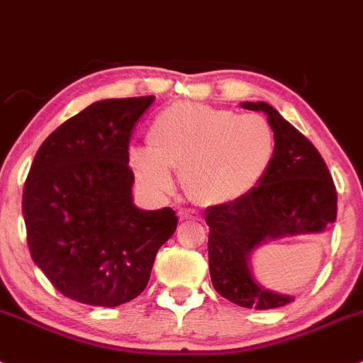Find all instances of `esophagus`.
<instances>
[{"label":"esophagus","instance_id":"esophagus-1","mask_svg":"<svg viewBox=\"0 0 363 363\" xmlns=\"http://www.w3.org/2000/svg\"><path fill=\"white\" fill-rule=\"evenodd\" d=\"M179 217H181V220H188V219H199V212H195V210H188V208H184V210H181L179 212Z\"/></svg>","mask_w":363,"mask_h":363}]
</instances>
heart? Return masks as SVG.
Segmentation results:
<instances>
[{"label": "heart", "mask_w": 363, "mask_h": 363, "mask_svg": "<svg viewBox=\"0 0 363 363\" xmlns=\"http://www.w3.org/2000/svg\"><path fill=\"white\" fill-rule=\"evenodd\" d=\"M147 150L131 151V168L146 188L172 190L173 172L195 204L223 206L263 182L276 159V135L261 115L175 102L151 122Z\"/></svg>", "instance_id": "obj_1"}]
</instances>
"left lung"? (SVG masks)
<instances>
[{
  "label": "left lung",
  "mask_w": 363,
  "mask_h": 363,
  "mask_svg": "<svg viewBox=\"0 0 363 363\" xmlns=\"http://www.w3.org/2000/svg\"><path fill=\"white\" fill-rule=\"evenodd\" d=\"M263 111L276 135V159L267 177L245 199L206 208L208 263L213 289L247 308H276L292 296L261 286L250 270V254L263 242L286 235L320 234L336 220L338 195L325 160L313 143L267 102H242Z\"/></svg>",
  "instance_id": "obj_1"
}]
</instances>
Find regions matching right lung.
<instances>
[{
    "instance_id": "add662e5",
    "label": "right lung",
    "mask_w": 363,
    "mask_h": 363,
    "mask_svg": "<svg viewBox=\"0 0 363 363\" xmlns=\"http://www.w3.org/2000/svg\"><path fill=\"white\" fill-rule=\"evenodd\" d=\"M153 100L91 104L43 140L25 181L30 257L80 303L116 307L137 298L177 228L172 208L140 210L131 195L129 138Z\"/></svg>"
}]
</instances>
